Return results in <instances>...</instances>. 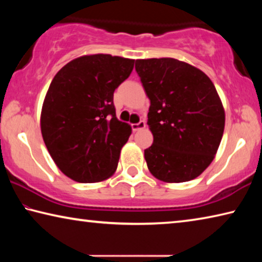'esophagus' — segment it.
I'll return each instance as SVG.
<instances>
[{"mask_svg":"<svg viewBox=\"0 0 262 262\" xmlns=\"http://www.w3.org/2000/svg\"><path fill=\"white\" fill-rule=\"evenodd\" d=\"M143 128H145V122L144 121H140L137 123H133L132 125V129L136 132V130H140V129H143Z\"/></svg>","mask_w":262,"mask_h":262,"instance_id":"34e87169","label":"esophagus"}]
</instances>
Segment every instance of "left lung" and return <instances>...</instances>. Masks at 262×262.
<instances>
[{
  "mask_svg": "<svg viewBox=\"0 0 262 262\" xmlns=\"http://www.w3.org/2000/svg\"><path fill=\"white\" fill-rule=\"evenodd\" d=\"M135 69L150 99L149 171L165 183L195 179L210 165L224 132L215 85L200 69L172 57L136 60Z\"/></svg>",
  "mask_w": 262,
  "mask_h": 262,
  "instance_id": "left-lung-1",
  "label": "left lung"
}]
</instances>
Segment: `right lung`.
<instances>
[{
  "label": "right lung",
  "instance_id": "1",
  "mask_svg": "<svg viewBox=\"0 0 262 262\" xmlns=\"http://www.w3.org/2000/svg\"><path fill=\"white\" fill-rule=\"evenodd\" d=\"M134 60L110 54L68 62L53 78L41 110L43 142L62 173L77 183H98L118 167L132 134L115 115L113 94L129 77Z\"/></svg>",
  "mask_w": 262,
  "mask_h": 262
}]
</instances>
